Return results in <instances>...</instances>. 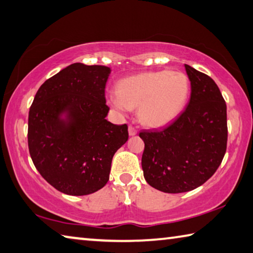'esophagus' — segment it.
Here are the masks:
<instances>
[{
	"mask_svg": "<svg viewBox=\"0 0 253 253\" xmlns=\"http://www.w3.org/2000/svg\"><path fill=\"white\" fill-rule=\"evenodd\" d=\"M136 132H138V130H136L133 126H129V134L130 135H135Z\"/></svg>",
	"mask_w": 253,
	"mask_h": 253,
	"instance_id": "34e87169",
	"label": "esophagus"
}]
</instances>
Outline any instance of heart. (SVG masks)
Returning a JSON list of instances; mask_svg holds the SVG:
<instances>
[{
  "instance_id": "obj_1",
  "label": "heart",
  "mask_w": 253,
  "mask_h": 253,
  "mask_svg": "<svg viewBox=\"0 0 253 253\" xmlns=\"http://www.w3.org/2000/svg\"><path fill=\"white\" fill-rule=\"evenodd\" d=\"M190 92L183 73L169 70L151 71L121 80L111 104L118 110L138 108L140 121L148 126H162L183 109Z\"/></svg>"
}]
</instances>
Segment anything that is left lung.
I'll list each match as a JSON object with an SVG mask.
<instances>
[{"instance_id": "1", "label": "left lung", "mask_w": 253, "mask_h": 253, "mask_svg": "<svg viewBox=\"0 0 253 253\" xmlns=\"http://www.w3.org/2000/svg\"><path fill=\"white\" fill-rule=\"evenodd\" d=\"M191 82L187 108L161 130L142 131L144 179L167 193L200 187L218 169L227 151V104L209 75L188 64Z\"/></svg>"}]
</instances>
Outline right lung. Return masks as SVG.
<instances>
[{"instance_id":"add662e5","label":"right lung","mask_w":253,"mask_h":253,"mask_svg":"<svg viewBox=\"0 0 253 253\" xmlns=\"http://www.w3.org/2000/svg\"><path fill=\"white\" fill-rule=\"evenodd\" d=\"M110 68L73 63L46 80L29 112L28 144L37 170L70 196L96 192L109 181L114 153L129 139L126 124L105 119ZM65 112L69 120L59 115Z\"/></svg>"}]
</instances>
